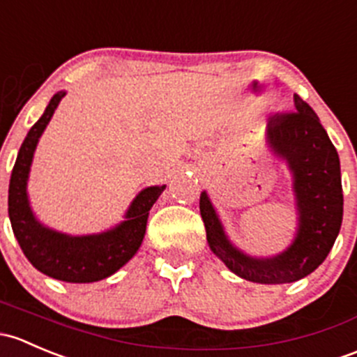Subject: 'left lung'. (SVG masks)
<instances>
[{"mask_svg":"<svg viewBox=\"0 0 357 357\" xmlns=\"http://www.w3.org/2000/svg\"><path fill=\"white\" fill-rule=\"evenodd\" d=\"M268 141L278 156L287 160L294 175L299 229L287 251L275 258H251L225 237L206 192L199 197V209L209 248L230 271L256 284H289L314 271L339 235L344 211L340 161L313 108L297 94L292 112L270 119Z\"/></svg>","mask_w":357,"mask_h":357,"instance_id":"8db88e82","label":"left lung"}]
</instances>
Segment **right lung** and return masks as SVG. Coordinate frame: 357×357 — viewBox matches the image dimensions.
<instances>
[{
  "label": "right lung",
  "mask_w": 357,
  "mask_h": 357,
  "mask_svg": "<svg viewBox=\"0 0 357 357\" xmlns=\"http://www.w3.org/2000/svg\"><path fill=\"white\" fill-rule=\"evenodd\" d=\"M63 91L51 98L43 116L22 142L12 170L8 189V215L12 229L25 258L51 278L70 284H89L109 277L123 266L141 248L151 206L165 185L141 190L125 215V222L113 230L86 237H70L43 227L34 218L27 201V177L39 137L53 116Z\"/></svg>",
  "instance_id": "1"
}]
</instances>
